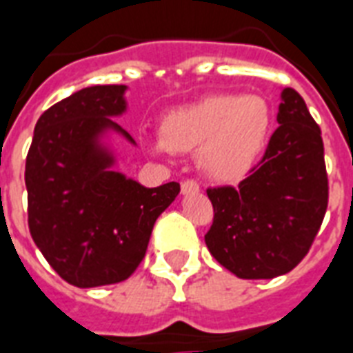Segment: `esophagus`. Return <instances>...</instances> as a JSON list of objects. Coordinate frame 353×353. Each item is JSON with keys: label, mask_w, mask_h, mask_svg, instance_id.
Instances as JSON below:
<instances>
[{"label": "esophagus", "mask_w": 353, "mask_h": 353, "mask_svg": "<svg viewBox=\"0 0 353 353\" xmlns=\"http://www.w3.org/2000/svg\"><path fill=\"white\" fill-rule=\"evenodd\" d=\"M199 190H201V188H199V184H196L195 180H184V182H182V195L196 193Z\"/></svg>", "instance_id": "esophagus-1"}]
</instances>
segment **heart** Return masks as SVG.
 I'll return each mask as SVG.
<instances>
[{
  "instance_id": "heart-1",
  "label": "heart",
  "mask_w": 353,
  "mask_h": 353,
  "mask_svg": "<svg viewBox=\"0 0 353 353\" xmlns=\"http://www.w3.org/2000/svg\"><path fill=\"white\" fill-rule=\"evenodd\" d=\"M270 108L259 95H210L171 112L154 151L199 149V168L217 182H237L254 168L270 130Z\"/></svg>"
}]
</instances>
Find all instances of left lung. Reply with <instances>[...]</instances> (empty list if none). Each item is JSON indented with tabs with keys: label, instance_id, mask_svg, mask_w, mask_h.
<instances>
[{
	"label": "left lung",
	"instance_id": "obj_1",
	"mask_svg": "<svg viewBox=\"0 0 353 353\" xmlns=\"http://www.w3.org/2000/svg\"><path fill=\"white\" fill-rule=\"evenodd\" d=\"M278 125L261 162L237 188L206 190L214 223L208 250L245 280L293 270L310 252L327 208L321 128L293 88L281 92Z\"/></svg>",
	"mask_w": 353,
	"mask_h": 353
}]
</instances>
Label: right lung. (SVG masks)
<instances>
[{"label": "right lung", "mask_w": 353, "mask_h": 353, "mask_svg": "<svg viewBox=\"0 0 353 353\" xmlns=\"http://www.w3.org/2000/svg\"><path fill=\"white\" fill-rule=\"evenodd\" d=\"M123 84L90 86L37 121L26 160L29 232L54 272L75 288L127 280L147 252L152 226L179 195V182L145 188L112 171L103 136L123 134Z\"/></svg>", "instance_id": "add662e5"}]
</instances>
